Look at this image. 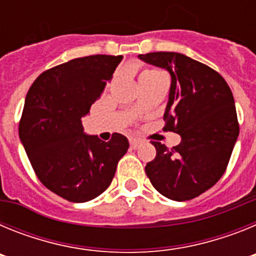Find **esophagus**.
Returning a JSON list of instances; mask_svg holds the SVG:
<instances>
[{"instance_id": "1", "label": "esophagus", "mask_w": 256, "mask_h": 256, "mask_svg": "<svg viewBox=\"0 0 256 256\" xmlns=\"http://www.w3.org/2000/svg\"><path fill=\"white\" fill-rule=\"evenodd\" d=\"M130 148H134L136 150V148H138L140 146H141L142 141H140V140H137V138H130Z\"/></svg>"}]
</instances>
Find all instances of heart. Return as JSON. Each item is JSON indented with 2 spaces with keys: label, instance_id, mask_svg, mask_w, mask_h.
I'll return each mask as SVG.
<instances>
[{
  "label": "heart",
  "instance_id": "1",
  "mask_svg": "<svg viewBox=\"0 0 256 256\" xmlns=\"http://www.w3.org/2000/svg\"><path fill=\"white\" fill-rule=\"evenodd\" d=\"M142 76H165V74L162 73V70L150 69V70H146V72H144L140 78H142Z\"/></svg>",
  "mask_w": 256,
  "mask_h": 256
}]
</instances>
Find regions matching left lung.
<instances>
[{
	"label": "left lung",
	"mask_w": 256,
	"mask_h": 256,
	"mask_svg": "<svg viewBox=\"0 0 256 256\" xmlns=\"http://www.w3.org/2000/svg\"><path fill=\"white\" fill-rule=\"evenodd\" d=\"M138 58L170 74L164 130L180 136L172 148L152 142L156 156L144 170L165 198H198L220 180L238 137L234 94L216 70L180 52H150Z\"/></svg>",
	"instance_id": "obj_1"
}]
</instances>
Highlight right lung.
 I'll return each instance as SVG.
<instances>
[{"label": "right lung", "mask_w": 256, "mask_h": 256, "mask_svg": "<svg viewBox=\"0 0 256 256\" xmlns=\"http://www.w3.org/2000/svg\"><path fill=\"white\" fill-rule=\"evenodd\" d=\"M123 56L92 55L46 70L29 88L19 137L38 180L73 202L101 195L130 148L126 136L108 142L84 133L82 118L100 98Z\"/></svg>", "instance_id": "right-lung-1"}]
</instances>
